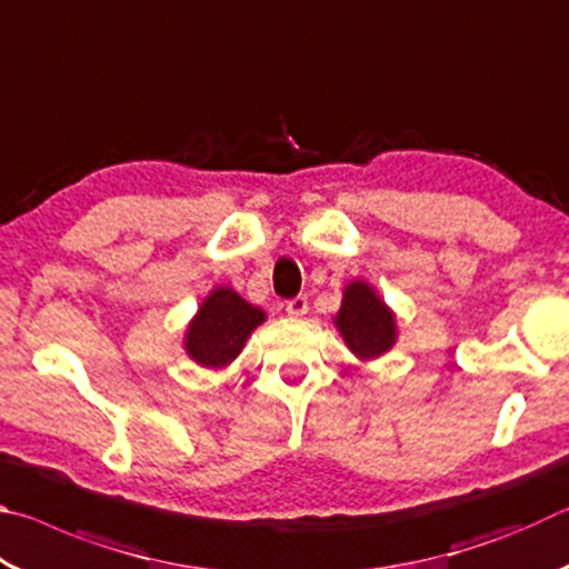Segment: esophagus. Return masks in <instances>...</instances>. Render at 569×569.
I'll return each instance as SVG.
<instances>
[{
    "label": "esophagus",
    "mask_w": 569,
    "mask_h": 569,
    "mask_svg": "<svg viewBox=\"0 0 569 569\" xmlns=\"http://www.w3.org/2000/svg\"><path fill=\"white\" fill-rule=\"evenodd\" d=\"M308 311V298L306 296H296L291 301H286V313L291 319H301V316Z\"/></svg>",
    "instance_id": "obj_1"
}]
</instances>
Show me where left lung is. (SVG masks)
<instances>
[{
	"label": "left lung",
	"instance_id": "8db88e82",
	"mask_svg": "<svg viewBox=\"0 0 569 569\" xmlns=\"http://www.w3.org/2000/svg\"><path fill=\"white\" fill-rule=\"evenodd\" d=\"M333 323L361 361L379 359L397 343V316L366 281H351L343 288V301Z\"/></svg>",
	"mask_w": 569,
	"mask_h": 569
}]
</instances>
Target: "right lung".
I'll use <instances>...</instances> for the list:
<instances>
[{
	"instance_id": "right-lung-1",
	"label": "right lung",
	"mask_w": 569,
	"mask_h": 569,
	"mask_svg": "<svg viewBox=\"0 0 569 569\" xmlns=\"http://www.w3.org/2000/svg\"><path fill=\"white\" fill-rule=\"evenodd\" d=\"M266 321V311L243 301L233 288L218 286L206 296L186 329V353L206 369H223L243 351L248 336Z\"/></svg>"
}]
</instances>
